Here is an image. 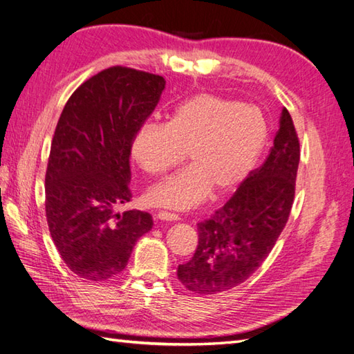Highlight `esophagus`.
I'll return each mask as SVG.
<instances>
[{"instance_id":"34e87169","label":"esophagus","mask_w":354,"mask_h":354,"mask_svg":"<svg viewBox=\"0 0 354 354\" xmlns=\"http://www.w3.org/2000/svg\"><path fill=\"white\" fill-rule=\"evenodd\" d=\"M155 217H157L158 220H166V221H176V220H179L178 214H175V212H169V211H158L157 214H155Z\"/></svg>"}]
</instances>
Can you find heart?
Segmentation results:
<instances>
[{
  "instance_id": "1",
  "label": "heart",
  "mask_w": 354,
  "mask_h": 354,
  "mask_svg": "<svg viewBox=\"0 0 354 354\" xmlns=\"http://www.w3.org/2000/svg\"><path fill=\"white\" fill-rule=\"evenodd\" d=\"M267 140V122L252 105L201 93L179 104L166 125H145L133 142L134 160L160 178L184 160L190 166L146 194L155 207L188 209L231 192L250 174Z\"/></svg>"
}]
</instances>
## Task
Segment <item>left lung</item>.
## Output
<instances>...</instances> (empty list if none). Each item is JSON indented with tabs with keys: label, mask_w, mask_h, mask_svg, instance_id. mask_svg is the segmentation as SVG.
Segmentation results:
<instances>
[{
	"label": "left lung",
	"mask_w": 354,
	"mask_h": 354,
	"mask_svg": "<svg viewBox=\"0 0 354 354\" xmlns=\"http://www.w3.org/2000/svg\"><path fill=\"white\" fill-rule=\"evenodd\" d=\"M299 161L297 131L283 109L262 166L250 171L223 207L197 223L196 252L178 267L185 288L203 295L227 291L261 267L288 221Z\"/></svg>",
	"instance_id": "1"
}]
</instances>
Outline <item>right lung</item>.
Listing matches in <instances>:
<instances>
[{
    "label": "right lung",
    "instance_id": "add662e5",
    "mask_svg": "<svg viewBox=\"0 0 354 354\" xmlns=\"http://www.w3.org/2000/svg\"><path fill=\"white\" fill-rule=\"evenodd\" d=\"M166 80L113 66L84 81L66 102L45 175L49 234L64 264L90 282L125 270L149 212H119L131 201L134 137L157 106Z\"/></svg>",
    "mask_w": 354,
    "mask_h": 354
}]
</instances>
